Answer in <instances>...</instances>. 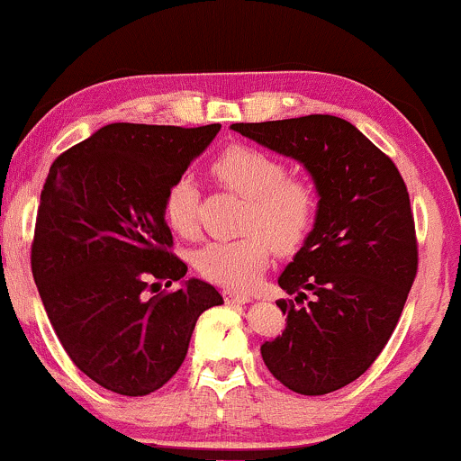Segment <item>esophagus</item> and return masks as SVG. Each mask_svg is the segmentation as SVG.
I'll return each mask as SVG.
<instances>
[{
	"mask_svg": "<svg viewBox=\"0 0 461 461\" xmlns=\"http://www.w3.org/2000/svg\"><path fill=\"white\" fill-rule=\"evenodd\" d=\"M222 297H225V302H230V304H247V302L251 300L247 293L239 291H222Z\"/></svg>",
	"mask_w": 461,
	"mask_h": 461,
	"instance_id": "obj_1",
	"label": "esophagus"
}]
</instances>
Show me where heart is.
<instances>
[{"label":"heart","instance_id":"obj_1","mask_svg":"<svg viewBox=\"0 0 461 461\" xmlns=\"http://www.w3.org/2000/svg\"><path fill=\"white\" fill-rule=\"evenodd\" d=\"M212 175L247 199L242 212L247 234L207 242L194 254V267L214 285L247 291L265 271L271 247L288 254L306 240L317 216L315 188L300 176H288L280 159L245 144L222 150L212 161ZM199 185L190 175H179L166 190V222L179 236H192L199 227Z\"/></svg>","mask_w":461,"mask_h":461}]
</instances>
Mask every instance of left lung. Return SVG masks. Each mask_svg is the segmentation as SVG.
Segmentation results:
<instances>
[{"label":"left lung","instance_id":"obj_1","mask_svg":"<svg viewBox=\"0 0 461 461\" xmlns=\"http://www.w3.org/2000/svg\"><path fill=\"white\" fill-rule=\"evenodd\" d=\"M291 157L315 184L317 216L277 277L295 300H277L282 335L260 346L282 385L323 396L357 381L396 328L418 271L409 192L393 161L337 115L231 124ZM313 302L297 307L305 293Z\"/></svg>","mask_w":461,"mask_h":461}]
</instances>
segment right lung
I'll use <instances>...</instances> for the list:
<instances>
[{
	"label": "right lung",
	"mask_w": 461,
	"mask_h": 461,
	"mask_svg": "<svg viewBox=\"0 0 461 461\" xmlns=\"http://www.w3.org/2000/svg\"><path fill=\"white\" fill-rule=\"evenodd\" d=\"M219 131L107 124L50 168L32 276L65 352L109 392L146 396L164 387L188 354L201 312L222 304L212 285L184 280L188 267L168 251L164 216L168 185ZM150 279L182 286L146 298Z\"/></svg>",
	"instance_id": "add662e5"
}]
</instances>
